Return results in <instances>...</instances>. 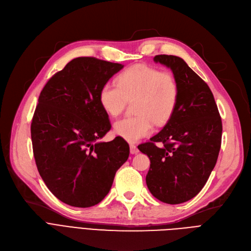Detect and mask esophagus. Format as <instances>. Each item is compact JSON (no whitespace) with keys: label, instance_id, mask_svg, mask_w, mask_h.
Here are the masks:
<instances>
[{"label":"esophagus","instance_id":"esophagus-1","mask_svg":"<svg viewBox=\"0 0 251 251\" xmlns=\"http://www.w3.org/2000/svg\"><path fill=\"white\" fill-rule=\"evenodd\" d=\"M130 152L132 154H135L138 152V149L136 146H134V144H130Z\"/></svg>","mask_w":251,"mask_h":251}]
</instances>
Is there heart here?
<instances>
[{"label":"heart","mask_w":251,"mask_h":251,"mask_svg":"<svg viewBox=\"0 0 251 251\" xmlns=\"http://www.w3.org/2000/svg\"><path fill=\"white\" fill-rule=\"evenodd\" d=\"M133 99L137 115L125 117L114 125L115 133L131 142L150 135L154 122L164 124L173 116L179 100L177 79L169 71L136 64L118 76L117 84L104 83L99 94L101 108L112 117L120 115L127 100Z\"/></svg>","instance_id":"heart-1"}]
</instances>
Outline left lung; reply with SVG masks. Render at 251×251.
<instances>
[{
  "mask_svg": "<svg viewBox=\"0 0 251 251\" xmlns=\"http://www.w3.org/2000/svg\"><path fill=\"white\" fill-rule=\"evenodd\" d=\"M155 63L172 70L179 84L176 110L165 127L138 146L151 161L147 185L159 201L185 202L200 193L221 149L222 120L212 90L183 59L157 55Z\"/></svg>",
  "mask_w": 251,
  "mask_h": 251,
  "instance_id": "1",
  "label": "left lung"
}]
</instances>
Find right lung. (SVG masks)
Wrapping results in <instances>:
<instances>
[{
    "mask_svg": "<svg viewBox=\"0 0 251 251\" xmlns=\"http://www.w3.org/2000/svg\"><path fill=\"white\" fill-rule=\"evenodd\" d=\"M123 67L79 57L52 76L39 95L30 127L35 164L47 187L66 204L100 202L128 159L129 144L122 137L97 141L111 129L100 89Z\"/></svg>",
    "mask_w": 251,
    "mask_h": 251,
    "instance_id": "add662e5",
    "label": "right lung"
}]
</instances>
